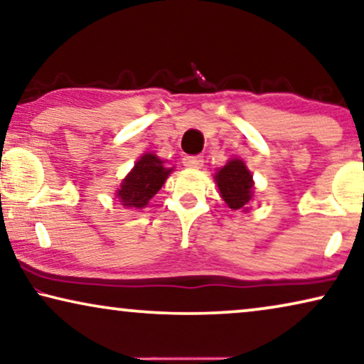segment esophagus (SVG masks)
<instances>
[{
    "label": "esophagus",
    "instance_id": "34e87169",
    "mask_svg": "<svg viewBox=\"0 0 364 364\" xmlns=\"http://www.w3.org/2000/svg\"><path fill=\"white\" fill-rule=\"evenodd\" d=\"M183 166L188 168H200L203 166V157L202 156H186L182 159Z\"/></svg>",
    "mask_w": 364,
    "mask_h": 364
}]
</instances>
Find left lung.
Wrapping results in <instances>:
<instances>
[{
	"label": "left lung",
	"mask_w": 364,
	"mask_h": 364,
	"mask_svg": "<svg viewBox=\"0 0 364 364\" xmlns=\"http://www.w3.org/2000/svg\"><path fill=\"white\" fill-rule=\"evenodd\" d=\"M215 182L222 198L232 210H240L252 198V173L245 164L238 159H232L215 173Z\"/></svg>",
	"instance_id": "left-lung-1"
}]
</instances>
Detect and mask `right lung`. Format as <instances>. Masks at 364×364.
<instances>
[{"label":"right lung","instance_id":"1","mask_svg":"<svg viewBox=\"0 0 364 364\" xmlns=\"http://www.w3.org/2000/svg\"><path fill=\"white\" fill-rule=\"evenodd\" d=\"M172 168L164 167V162L156 154H144L134 166L132 172L124 178L117 197L122 205L142 208L161 191Z\"/></svg>","mask_w":364,"mask_h":364}]
</instances>
